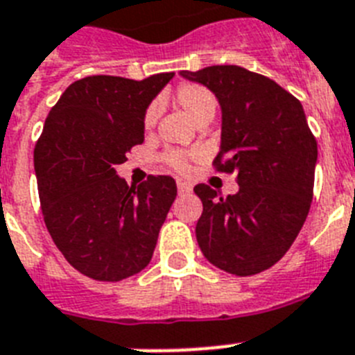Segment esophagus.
<instances>
[{
    "label": "esophagus",
    "instance_id": "34e87169",
    "mask_svg": "<svg viewBox=\"0 0 355 355\" xmlns=\"http://www.w3.org/2000/svg\"><path fill=\"white\" fill-rule=\"evenodd\" d=\"M177 187H178V193H180V195H187V193H191V189H193L191 184L184 182V180H178Z\"/></svg>",
    "mask_w": 355,
    "mask_h": 355
}]
</instances>
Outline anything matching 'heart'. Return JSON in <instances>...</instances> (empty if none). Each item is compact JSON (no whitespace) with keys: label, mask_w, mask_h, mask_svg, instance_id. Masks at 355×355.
<instances>
[{"label":"heart","mask_w":355,"mask_h":355,"mask_svg":"<svg viewBox=\"0 0 355 355\" xmlns=\"http://www.w3.org/2000/svg\"><path fill=\"white\" fill-rule=\"evenodd\" d=\"M175 101L195 122L202 121V119H213V115L216 113V106H218V101L213 92L198 83H182L175 92ZM157 117H159L157 104H150L142 117L144 130H151L157 122ZM162 160L166 166L178 173H186L189 169V155L182 153V151H166L162 155Z\"/></svg>","instance_id":"1"}]
</instances>
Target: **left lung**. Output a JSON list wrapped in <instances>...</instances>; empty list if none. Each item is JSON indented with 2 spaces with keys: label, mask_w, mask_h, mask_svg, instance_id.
<instances>
[{
  "label": "left lung",
  "mask_w": 355,
  "mask_h": 355,
  "mask_svg": "<svg viewBox=\"0 0 355 355\" xmlns=\"http://www.w3.org/2000/svg\"><path fill=\"white\" fill-rule=\"evenodd\" d=\"M182 76L222 106V148L213 168L236 175V195L195 186L204 211L196 242L214 267L252 276L284 258L302 231L314 195L318 142L302 103L269 77L236 64Z\"/></svg>",
  "instance_id": "obj_1"
}]
</instances>
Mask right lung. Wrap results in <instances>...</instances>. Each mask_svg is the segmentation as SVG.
<instances>
[{
	"label": "right lung",
	"instance_id": "1",
	"mask_svg": "<svg viewBox=\"0 0 355 355\" xmlns=\"http://www.w3.org/2000/svg\"><path fill=\"white\" fill-rule=\"evenodd\" d=\"M173 77L142 81L88 76L59 97L35 142L41 211L68 263L97 282L141 272L153 256L177 184L150 175L139 187L117 177V164L144 142L142 117Z\"/></svg>",
	"mask_w": 355,
	"mask_h": 355
}]
</instances>
